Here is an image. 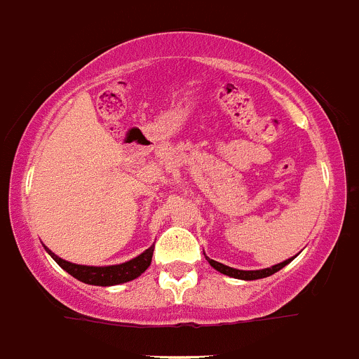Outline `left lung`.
I'll return each mask as SVG.
<instances>
[{
  "instance_id": "1",
  "label": "left lung",
  "mask_w": 359,
  "mask_h": 359,
  "mask_svg": "<svg viewBox=\"0 0 359 359\" xmlns=\"http://www.w3.org/2000/svg\"><path fill=\"white\" fill-rule=\"evenodd\" d=\"M207 261L210 262V266H214L217 271H221L223 275H228V277H233V278H241V280H257V278H264V277H269V275L277 273L278 269H282L286 264H290L291 261H293V257L291 259H287V261L280 262V264H275L271 266V268H266V269H257V271H243V269H233L230 268V266H224L221 264V262L214 261V259H208Z\"/></svg>"
}]
</instances>
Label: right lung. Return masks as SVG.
<instances>
[{"mask_svg": "<svg viewBox=\"0 0 359 359\" xmlns=\"http://www.w3.org/2000/svg\"><path fill=\"white\" fill-rule=\"evenodd\" d=\"M46 252L53 257V261L61 266L62 269H66L72 277H75L77 280L86 282V284H91V286H115V284H123V282H129L133 278L140 277L145 269L151 266L152 261V252L154 248H147L142 255H138L136 259L129 262H123V264L116 266H81V264H72L68 261H62L61 257H57L55 253L50 252L46 248Z\"/></svg>", "mask_w": 359, "mask_h": 359, "instance_id": "obj_1", "label": "right lung"}]
</instances>
